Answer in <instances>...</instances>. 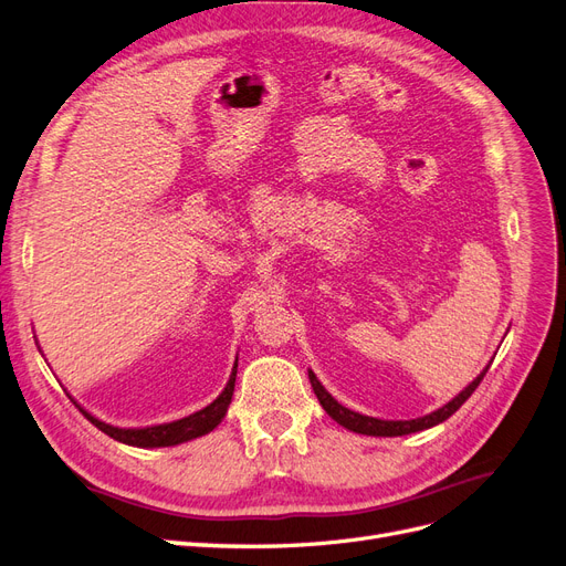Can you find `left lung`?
<instances>
[{"label":"left lung","instance_id":"left-lung-1","mask_svg":"<svg viewBox=\"0 0 566 566\" xmlns=\"http://www.w3.org/2000/svg\"><path fill=\"white\" fill-rule=\"evenodd\" d=\"M486 369H490V365H486L482 373L463 388V391L452 398L447 405H442L440 409H436V412L426 415V417H419V419H409V421H384V419H375V417H365V415H358L354 412V409H348L344 405H339L333 396H329L323 384L318 381V377L314 373H308V379H311V386H314V394L316 398L321 400L325 412L333 417L339 426L348 428V431L354 433H363V436H377V438H396V436H409V433H419V431H426V428L431 426H438L442 423L444 419H450L457 409L471 398V394L475 391V388L480 386V381L484 379Z\"/></svg>","mask_w":566,"mask_h":566}]
</instances>
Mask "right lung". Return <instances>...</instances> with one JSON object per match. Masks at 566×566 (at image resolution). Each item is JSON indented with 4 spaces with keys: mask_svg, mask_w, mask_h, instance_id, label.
<instances>
[{
    "mask_svg": "<svg viewBox=\"0 0 566 566\" xmlns=\"http://www.w3.org/2000/svg\"><path fill=\"white\" fill-rule=\"evenodd\" d=\"M237 367L239 365L233 363L231 377L224 386V391L216 400H212L208 407L199 409V412H193L185 419L170 421V423L147 426V428H116V426H109L101 419H95L93 415L86 412L84 407H80V409L95 428H101L103 433H107L109 438L119 440L124 444H133V447H172V444H180V442H187V440H193V438H201V436L210 433L212 428H216L224 419L229 402H231V396H233V384H237Z\"/></svg>",
    "mask_w": 566,
    "mask_h": 566,
    "instance_id": "right-lung-1",
    "label": "right lung"
}]
</instances>
